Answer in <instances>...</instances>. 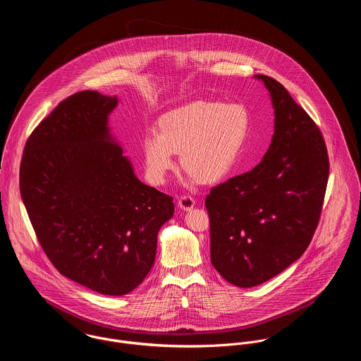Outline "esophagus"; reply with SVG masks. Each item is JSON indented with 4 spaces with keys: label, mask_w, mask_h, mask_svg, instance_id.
<instances>
[{
    "label": "esophagus",
    "mask_w": 361,
    "mask_h": 361,
    "mask_svg": "<svg viewBox=\"0 0 361 361\" xmlns=\"http://www.w3.org/2000/svg\"><path fill=\"white\" fill-rule=\"evenodd\" d=\"M179 207H180L182 209H185V211L192 209V208L195 207V197L190 196V195H183V196H180V199H179Z\"/></svg>",
    "instance_id": "34e87169"
}]
</instances>
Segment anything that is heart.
<instances>
[{
	"instance_id": "obj_1",
	"label": "heart",
	"mask_w": 361,
	"mask_h": 361,
	"mask_svg": "<svg viewBox=\"0 0 361 361\" xmlns=\"http://www.w3.org/2000/svg\"><path fill=\"white\" fill-rule=\"evenodd\" d=\"M250 118L242 104L193 102L164 114L159 132L143 137L146 172L162 183L175 166V153L192 178L214 183L235 166L249 135Z\"/></svg>"
}]
</instances>
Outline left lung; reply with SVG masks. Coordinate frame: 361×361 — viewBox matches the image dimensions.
Masks as SVG:
<instances>
[{"mask_svg": "<svg viewBox=\"0 0 361 361\" xmlns=\"http://www.w3.org/2000/svg\"><path fill=\"white\" fill-rule=\"evenodd\" d=\"M269 92L275 132L252 171L211 189V264L229 283L253 288L306 252L324 204L329 158L321 130L275 79L256 75Z\"/></svg>", "mask_w": 361, "mask_h": 361, "instance_id": "8db88e82", "label": "left lung"}]
</instances>
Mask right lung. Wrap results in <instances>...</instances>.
<instances>
[{
	"mask_svg": "<svg viewBox=\"0 0 361 361\" xmlns=\"http://www.w3.org/2000/svg\"><path fill=\"white\" fill-rule=\"evenodd\" d=\"M116 97L94 90L58 104L29 136L19 188L37 240L63 276L108 296L154 265L173 199L142 183L106 126Z\"/></svg>",
	"mask_w": 361,
	"mask_h": 361,
	"instance_id": "add662e5",
	"label": "right lung"
}]
</instances>
